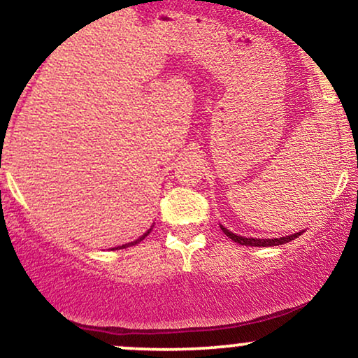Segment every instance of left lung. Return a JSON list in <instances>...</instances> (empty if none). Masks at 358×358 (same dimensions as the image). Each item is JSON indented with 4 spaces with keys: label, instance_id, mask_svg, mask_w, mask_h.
Instances as JSON below:
<instances>
[{
    "label": "left lung",
    "instance_id": "1",
    "mask_svg": "<svg viewBox=\"0 0 358 358\" xmlns=\"http://www.w3.org/2000/svg\"><path fill=\"white\" fill-rule=\"evenodd\" d=\"M220 229H222V232L229 237V239H232L234 242H237V244H241V245H250V248H274V245H281V244H286V242H289V241H294L298 236H301L303 234V231H299V232L289 234V236H285V237H276V239H257V237H242V236H239V234H234L229 231L227 227H224L222 224H220Z\"/></svg>",
    "mask_w": 358,
    "mask_h": 358
}]
</instances>
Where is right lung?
I'll list each match as a JSON object with an SVG mask.
<instances>
[{"instance_id":"right-lung-1","label":"right lung","mask_w":358,"mask_h":358,"mask_svg":"<svg viewBox=\"0 0 358 358\" xmlns=\"http://www.w3.org/2000/svg\"><path fill=\"white\" fill-rule=\"evenodd\" d=\"M155 225V224H153ZM153 225H151L150 229H148V231L143 234V236H139L136 241H133V242H127V244H122V245H117V248H113L110 250H119V249H126V248H131V245H136V244H139V242H141L143 239H146L148 237V234H150L151 231H153Z\"/></svg>"}]
</instances>
